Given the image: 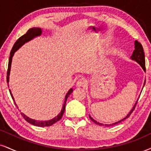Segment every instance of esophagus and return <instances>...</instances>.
Here are the masks:
<instances>
[{
  "label": "esophagus",
  "instance_id": "1",
  "mask_svg": "<svg viewBox=\"0 0 151 151\" xmlns=\"http://www.w3.org/2000/svg\"><path fill=\"white\" fill-rule=\"evenodd\" d=\"M86 83V79H79L77 81V83H76V86H78V87H82L83 86H85Z\"/></svg>",
  "mask_w": 151,
  "mask_h": 151
}]
</instances>
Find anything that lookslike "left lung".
I'll return each instance as SVG.
<instances>
[{
  "instance_id": "8db88e82",
  "label": "left lung",
  "mask_w": 151,
  "mask_h": 151,
  "mask_svg": "<svg viewBox=\"0 0 151 151\" xmlns=\"http://www.w3.org/2000/svg\"><path fill=\"white\" fill-rule=\"evenodd\" d=\"M134 50L133 52V53H132V56H131L130 58L131 60H132L134 61H136L137 63H139V64L141 65V67L142 68V69L143 70L144 72H146V66H145V64H146V63H145V55H144V52H143V46L139 42H138L137 41H134ZM145 83H146V80L144 81V83H143V86H144ZM142 88V89H143ZM138 99L137 101H136L135 104L133 106V108H132V110H131V111L129 112L128 115L126 116L124 118H123L122 119H121V120L118 121V122H114L112 123V124H102V123H100L99 122L96 121L95 119H93L91 116L89 115V117L90 119H91L92 121L94 123H96V124H99V125H101V126H105V127H111V126H113V125H115L118 124V123L121 122H122L123 120H124V119H126L127 118H128L129 117L131 114H132V112H133V110H134V108H135V106L136 105H137V101H138Z\"/></svg>"
}]
</instances>
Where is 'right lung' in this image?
I'll return each mask as SVG.
<instances>
[{"label": "right lung", "instance_id": "obj_1", "mask_svg": "<svg viewBox=\"0 0 151 151\" xmlns=\"http://www.w3.org/2000/svg\"><path fill=\"white\" fill-rule=\"evenodd\" d=\"M42 34V29L39 27H33V28H31L27 31V32L24 35L22 36L19 39H18V40L14 43L13 47H12L11 52H10V58H9V63H8V72H7V82H8V86L9 87V79H10V69H11V64H12V57H13L14 52H15L17 50L20 48L21 46H22L25 43L29 42V41L32 40L34 38L37 37V36H39L41 35ZM10 91V95H11L12 99H13L14 104H15L17 108H18L17 104H16L15 101H14V99L12 96V93L11 92L10 89H9ZM73 91V89L72 88H70V90L68 91V92L67 93L66 96H65V101L63 105V108H62V110L60 112L58 115L55 117L54 118H52V119H50V120H46V121H39V120H35V119H32V118H29V117H27L26 115L21 112V115L23 116V117L24 118V119L27 122H28L30 124L34 125V126L36 127H49L51 126L53 124H55V122H57L58 121H59L60 119H61L62 117H63V114H64L65 110V105H66V102H67V99L69 97V96L70 95L71 93H72Z\"/></svg>", "mask_w": 151, "mask_h": 151}]
</instances>
